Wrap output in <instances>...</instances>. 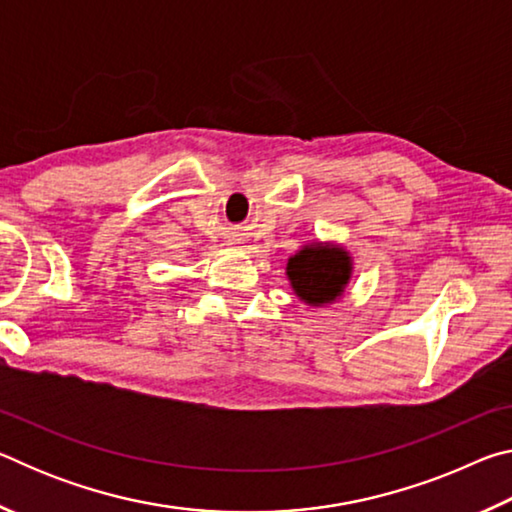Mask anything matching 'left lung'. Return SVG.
Masks as SVG:
<instances>
[{
  "label": "left lung",
  "mask_w": 512,
  "mask_h": 512,
  "mask_svg": "<svg viewBox=\"0 0 512 512\" xmlns=\"http://www.w3.org/2000/svg\"><path fill=\"white\" fill-rule=\"evenodd\" d=\"M287 277L300 300L311 307L329 305L343 296L352 277L348 250L332 244H311L287 262Z\"/></svg>",
  "instance_id": "8db88e82"
}]
</instances>
